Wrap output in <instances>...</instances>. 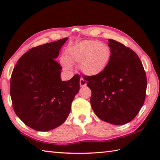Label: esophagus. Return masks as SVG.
Masks as SVG:
<instances>
[{
  "instance_id": "obj_1",
  "label": "esophagus",
  "mask_w": 160,
  "mask_h": 160,
  "mask_svg": "<svg viewBox=\"0 0 160 160\" xmlns=\"http://www.w3.org/2000/svg\"><path fill=\"white\" fill-rule=\"evenodd\" d=\"M80 87H85L87 85L86 81L84 80L82 78H81L80 80Z\"/></svg>"
}]
</instances>
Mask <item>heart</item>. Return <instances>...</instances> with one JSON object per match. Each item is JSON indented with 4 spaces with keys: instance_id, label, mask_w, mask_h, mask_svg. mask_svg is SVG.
Segmentation results:
<instances>
[{
    "instance_id": "heart-1",
    "label": "heart",
    "mask_w": 160,
    "mask_h": 160,
    "mask_svg": "<svg viewBox=\"0 0 160 160\" xmlns=\"http://www.w3.org/2000/svg\"><path fill=\"white\" fill-rule=\"evenodd\" d=\"M111 58V49L107 44L97 40H83L67 50V58L61 63L65 69H71L72 63H79V69L88 76H97L106 69Z\"/></svg>"
}]
</instances>
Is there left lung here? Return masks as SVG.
<instances>
[{
    "label": "left lung",
    "mask_w": 160,
    "mask_h": 160,
    "mask_svg": "<svg viewBox=\"0 0 160 160\" xmlns=\"http://www.w3.org/2000/svg\"><path fill=\"white\" fill-rule=\"evenodd\" d=\"M111 58L97 76L82 77L91 90V104L102 120L122 125L133 120L143 106L147 80L140 59L123 44L108 39Z\"/></svg>",
    "instance_id": "obj_1"
}]
</instances>
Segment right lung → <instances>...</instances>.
I'll use <instances>...</instances> for the list:
<instances>
[{"instance_id":"obj_1","label":"right lung","mask_w":160,"mask_h":160,"mask_svg":"<svg viewBox=\"0 0 160 160\" xmlns=\"http://www.w3.org/2000/svg\"><path fill=\"white\" fill-rule=\"evenodd\" d=\"M67 39L30 49L20 58L12 71L13 108L24 123L36 131H50L62 124L80 90L79 75L62 81V67L55 60Z\"/></svg>"}]
</instances>
